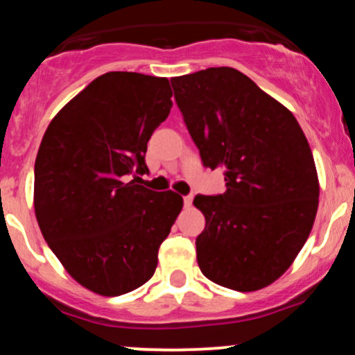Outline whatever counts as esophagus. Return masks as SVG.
Instances as JSON below:
<instances>
[{
    "instance_id": "obj_1",
    "label": "esophagus",
    "mask_w": 355,
    "mask_h": 355,
    "mask_svg": "<svg viewBox=\"0 0 355 355\" xmlns=\"http://www.w3.org/2000/svg\"><path fill=\"white\" fill-rule=\"evenodd\" d=\"M191 202H193V195H187V197H183V203H185V207H191Z\"/></svg>"
}]
</instances>
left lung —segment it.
<instances>
[{
  "label": "left lung",
  "instance_id": "left-lung-1",
  "mask_svg": "<svg viewBox=\"0 0 355 355\" xmlns=\"http://www.w3.org/2000/svg\"><path fill=\"white\" fill-rule=\"evenodd\" d=\"M170 81L203 165L225 175L223 193L193 200L205 215L198 267L232 291L267 287L292 266L315 220L319 180L307 138L284 105L235 68Z\"/></svg>",
  "mask_w": 355,
  "mask_h": 355
}]
</instances>
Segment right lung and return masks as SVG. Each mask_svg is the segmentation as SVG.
<instances>
[{"label":"right lung","mask_w":355,"mask_h":355,"mask_svg":"<svg viewBox=\"0 0 355 355\" xmlns=\"http://www.w3.org/2000/svg\"><path fill=\"white\" fill-rule=\"evenodd\" d=\"M168 80L110 71L64 105L35 162V214L76 282L115 297L152 279L180 195L128 180L148 172L146 144L172 108Z\"/></svg>","instance_id":"1"}]
</instances>
